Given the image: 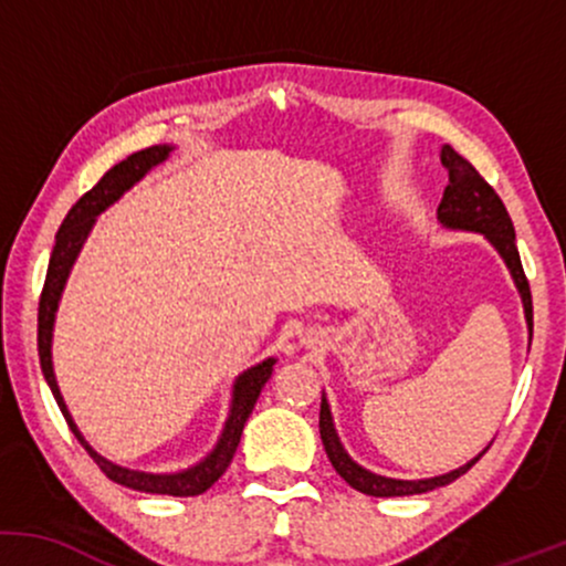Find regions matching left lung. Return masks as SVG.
Wrapping results in <instances>:
<instances>
[{"label": "left lung", "instance_id": "left-lung-1", "mask_svg": "<svg viewBox=\"0 0 566 566\" xmlns=\"http://www.w3.org/2000/svg\"><path fill=\"white\" fill-rule=\"evenodd\" d=\"M439 157H441V165L447 167V175H450V184H447L444 197H441V205L437 210L439 223L450 231L482 233L486 242L495 247V252L503 258L505 269H509L513 284H516L518 297H522L524 319H527V333L532 340L530 282L527 276H524L522 258H518V250H516V231H513V223L509 212H505V205L500 201L495 188L486 184L482 175L473 170L471 161L460 157L452 146H441ZM319 433H322L324 452H327L333 469L340 473L354 490L365 492V495H373V497H405V495H420V492L437 490V486H444L454 482L458 476H463V473L469 471L486 450H490V444H486L476 458L469 460V463L460 465V469H454L450 473H441V476H431V479L380 476V473L367 471L365 465L356 463V460L346 452V447L340 444V437H337L335 423H333V412H329V401L324 394H322V409H319Z\"/></svg>", "mask_w": 566, "mask_h": 566}]
</instances>
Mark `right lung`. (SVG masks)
Segmentation results:
<instances>
[{
	"label": "right lung",
	"mask_w": 566,
	"mask_h": 566,
	"mask_svg": "<svg viewBox=\"0 0 566 566\" xmlns=\"http://www.w3.org/2000/svg\"><path fill=\"white\" fill-rule=\"evenodd\" d=\"M175 151V146L170 143H159V146L143 148V151L129 154L127 159H122L119 165H114L112 170L103 175L97 184L90 188L84 197L76 201L74 207L69 210V216L63 218L61 229L55 233V247L53 255H50V265H48V279H44V290L42 297H39V365H42L44 380H48L50 391H53L57 407H61L63 418L74 431V437L80 439V444L90 452V458L95 460L97 469L106 473L108 479L122 486H129V490L138 492H148V495H172V497H191V495H201V492L210 490L212 484L223 476L226 469L231 465L233 452H237L239 439H242L244 423L250 418L252 407H255L258 396H261L263 386L269 382L271 373H274L276 359L269 356V359L258 361L244 373H239V378L233 380L231 388V407H229V418H226L223 431L216 441L210 452L199 460V463L188 465L184 471H170V473H151V471H135V469H125V465H116L108 458H103L101 452H95L90 447V441L82 437V431L76 428L74 418H71L66 401H63L61 388H57L55 380V369H53V333H55V314L57 305H61L63 290H66V282L71 276V269H74L76 258H80L84 242H87L90 231H93L95 220L101 212H106L114 201H119L125 193L133 188L138 180L146 178L154 167L161 165L170 154Z\"/></svg>",
	"instance_id": "right-lung-1"
}]
</instances>
